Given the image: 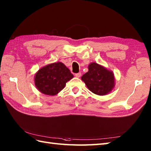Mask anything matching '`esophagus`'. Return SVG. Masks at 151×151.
<instances>
[{"instance_id":"obj_1","label":"esophagus","mask_w":151,"mask_h":151,"mask_svg":"<svg viewBox=\"0 0 151 151\" xmlns=\"http://www.w3.org/2000/svg\"><path fill=\"white\" fill-rule=\"evenodd\" d=\"M81 73H78L75 74V76L77 78L81 77Z\"/></svg>"}]
</instances>
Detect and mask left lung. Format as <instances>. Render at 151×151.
Here are the masks:
<instances>
[{
	"instance_id": "1",
	"label": "left lung",
	"mask_w": 151,
	"mask_h": 151,
	"mask_svg": "<svg viewBox=\"0 0 151 151\" xmlns=\"http://www.w3.org/2000/svg\"><path fill=\"white\" fill-rule=\"evenodd\" d=\"M88 69L81 79L89 90L99 95H105L111 91L115 82L113 73L97 63L89 64Z\"/></svg>"
}]
</instances>
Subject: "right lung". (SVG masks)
Wrapping results in <instances>:
<instances>
[{
    "label": "right lung",
    "instance_id": "obj_1",
    "mask_svg": "<svg viewBox=\"0 0 151 151\" xmlns=\"http://www.w3.org/2000/svg\"><path fill=\"white\" fill-rule=\"evenodd\" d=\"M73 76L70 70L63 63H54L38 70L35 76V85L43 93L54 95L62 90L66 82Z\"/></svg>",
    "mask_w": 151,
    "mask_h": 151
}]
</instances>
